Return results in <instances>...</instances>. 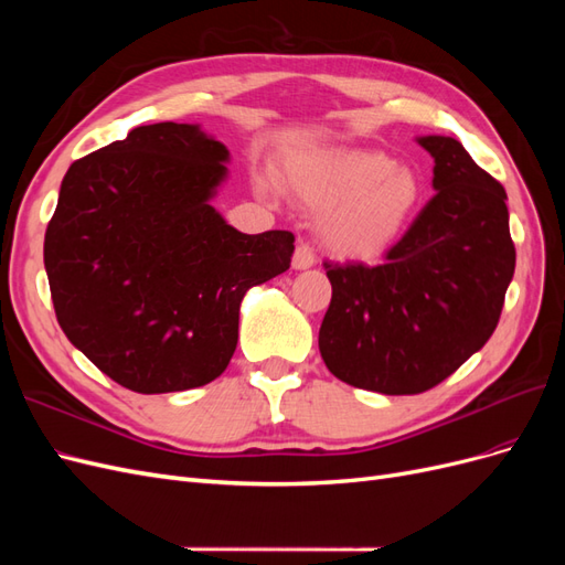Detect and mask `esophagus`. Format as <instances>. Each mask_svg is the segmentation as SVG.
<instances>
[{"label":"esophagus","instance_id":"obj_1","mask_svg":"<svg viewBox=\"0 0 565 565\" xmlns=\"http://www.w3.org/2000/svg\"><path fill=\"white\" fill-rule=\"evenodd\" d=\"M313 264H316L313 249L306 243H299L297 249H295V256H292V268L295 270H306V268H311Z\"/></svg>","mask_w":565,"mask_h":565}]
</instances>
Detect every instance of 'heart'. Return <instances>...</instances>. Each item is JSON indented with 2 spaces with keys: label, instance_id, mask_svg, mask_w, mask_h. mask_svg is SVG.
<instances>
[{
  "label": "heart",
  "instance_id": "heart-1",
  "mask_svg": "<svg viewBox=\"0 0 565 565\" xmlns=\"http://www.w3.org/2000/svg\"><path fill=\"white\" fill-rule=\"evenodd\" d=\"M285 188L303 207L320 214V243L339 259H374L386 252L413 218L422 183L380 150H330L295 158ZM273 191V179H259Z\"/></svg>",
  "mask_w": 565,
  "mask_h": 565
}]
</instances>
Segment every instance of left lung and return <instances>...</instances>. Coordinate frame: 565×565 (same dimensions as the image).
<instances>
[{
  "label": "left lung",
  "instance_id": "left-lung-1",
  "mask_svg": "<svg viewBox=\"0 0 565 565\" xmlns=\"http://www.w3.org/2000/svg\"><path fill=\"white\" fill-rule=\"evenodd\" d=\"M436 195L380 266L324 264L318 347L337 380L384 396L440 384L498 328L516 249L504 188L452 136H419Z\"/></svg>",
  "mask_w": 565,
  "mask_h": 565
}]
</instances>
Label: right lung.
Segmentation results:
<instances>
[{
	"label": "right lung",
	"instance_id": "1",
	"mask_svg": "<svg viewBox=\"0 0 565 565\" xmlns=\"http://www.w3.org/2000/svg\"><path fill=\"white\" fill-rule=\"evenodd\" d=\"M231 152L200 125L136 127L71 164L44 235L61 330L136 393L210 384L249 287L289 268L295 235H247L214 207Z\"/></svg>",
	"mask_w": 565,
	"mask_h": 565
}]
</instances>
